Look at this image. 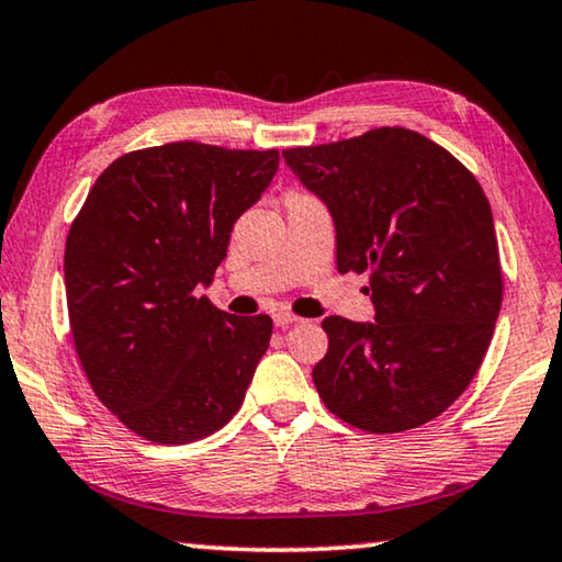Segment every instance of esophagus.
Here are the masks:
<instances>
[{
	"label": "esophagus",
	"mask_w": 562,
	"mask_h": 562,
	"mask_svg": "<svg viewBox=\"0 0 562 562\" xmlns=\"http://www.w3.org/2000/svg\"><path fill=\"white\" fill-rule=\"evenodd\" d=\"M296 322H301L299 316L289 314V312H276L273 314V324H276V327H281V329H286V327H291V324H296Z\"/></svg>",
	"instance_id": "esophagus-1"
}]
</instances>
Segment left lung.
Returning a JSON list of instances; mask_svg holds the SVG:
<instances>
[{"label":"left lung","instance_id":"8db88e82","mask_svg":"<svg viewBox=\"0 0 562 562\" xmlns=\"http://www.w3.org/2000/svg\"><path fill=\"white\" fill-rule=\"evenodd\" d=\"M327 205L337 268L368 271L375 322L327 316L312 372L324 405L370 434L418 428L467 390L502 306L492 207L474 175L411 128L283 151Z\"/></svg>","mask_w":562,"mask_h":562}]
</instances>
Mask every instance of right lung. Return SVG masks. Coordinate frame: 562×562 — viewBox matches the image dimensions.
<instances>
[{
  "label": "right lung",
  "instance_id": "right-lung-1",
  "mask_svg": "<svg viewBox=\"0 0 562 562\" xmlns=\"http://www.w3.org/2000/svg\"><path fill=\"white\" fill-rule=\"evenodd\" d=\"M276 169V149L151 146L105 167L70 225L76 352L99 401L146 441H200L243 405L273 322L227 314L198 291Z\"/></svg>",
  "mask_w": 562,
  "mask_h": 562
}]
</instances>
